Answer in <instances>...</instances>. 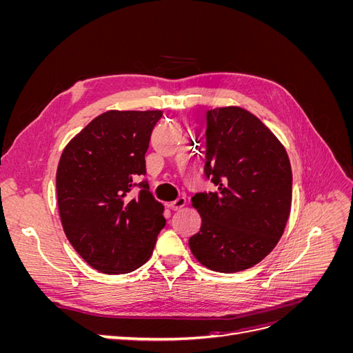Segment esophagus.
<instances>
[{"mask_svg":"<svg viewBox=\"0 0 353 353\" xmlns=\"http://www.w3.org/2000/svg\"><path fill=\"white\" fill-rule=\"evenodd\" d=\"M185 205H187V199H185V197H178V199L174 200L172 203H169L170 209H174V210H179L181 208H184Z\"/></svg>","mask_w":353,"mask_h":353,"instance_id":"34e87169","label":"esophagus"}]
</instances>
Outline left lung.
Segmentation results:
<instances>
[{"label": "left lung", "mask_w": 353, "mask_h": 353, "mask_svg": "<svg viewBox=\"0 0 353 353\" xmlns=\"http://www.w3.org/2000/svg\"><path fill=\"white\" fill-rule=\"evenodd\" d=\"M200 140L215 191L191 199L201 227L190 249L212 271L252 268L275 248L290 215V160L258 117L234 105L208 110Z\"/></svg>", "instance_id": "1"}]
</instances>
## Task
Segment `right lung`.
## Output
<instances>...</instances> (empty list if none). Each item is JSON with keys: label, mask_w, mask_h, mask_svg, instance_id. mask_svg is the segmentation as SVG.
I'll list each match as a JSON object with an SVG mask.
<instances>
[{"label": "right lung", "mask_w": 353, "mask_h": 353, "mask_svg": "<svg viewBox=\"0 0 353 353\" xmlns=\"http://www.w3.org/2000/svg\"><path fill=\"white\" fill-rule=\"evenodd\" d=\"M160 110H110L61 153L56 188L63 230L94 270L126 274L150 258L165 227L163 205L145 175V152Z\"/></svg>", "instance_id": "1"}]
</instances>
